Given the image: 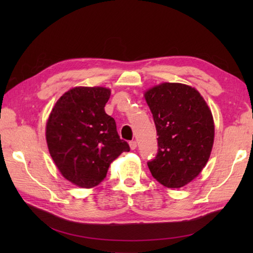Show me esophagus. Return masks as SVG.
<instances>
[{
  "mask_svg": "<svg viewBox=\"0 0 253 253\" xmlns=\"http://www.w3.org/2000/svg\"><path fill=\"white\" fill-rule=\"evenodd\" d=\"M129 147L131 150H135L137 148V142L135 140H132L129 142Z\"/></svg>",
  "mask_w": 253,
  "mask_h": 253,
  "instance_id": "34e87169",
  "label": "esophagus"
}]
</instances>
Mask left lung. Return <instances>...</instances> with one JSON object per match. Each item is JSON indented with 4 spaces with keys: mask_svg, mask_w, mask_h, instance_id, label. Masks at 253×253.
<instances>
[{
    "mask_svg": "<svg viewBox=\"0 0 253 253\" xmlns=\"http://www.w3.org/2000/svg\"><path fill=\"white\" fill-rule=\"evenodd\" d=\"M158 133V154L149 161L152 176L168 188L195 179L208 163L214 142L211 110L198 91L163 83L144 93Z\"/></svg>",
    "mask_w": 253,
    "mask_h": 253,
    "instance_id": "1",
    "label": "left lung"
}]
</instances>
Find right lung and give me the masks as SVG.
<instances>
[{
    "mask_svg": "<svg viewBox=\"0 0 253 253\" xmlns=\"http://www.w3.org/2000/svg\"><path fill=\"white\" fill-rule=\"evenodd\" d=\"M111 90L76 87L64 93L46 123L49 152L61 174L82 188L98 186L111 163L130 150L104 111Z\"/></svg>",
    "mask_w": 253,
    "mask_h": 253,
    "instance_id": "obj_1",
    "label": "right lung"
}]
</instances>
